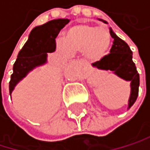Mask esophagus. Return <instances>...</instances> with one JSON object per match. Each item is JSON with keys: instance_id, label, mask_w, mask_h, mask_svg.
<instances>
[{"instance_id": "1", "label": "esophagus", "mask_w": 150, "mask_h": 150, "mask_svg": "<svg viewBox=\"0 0 150 150\" xmlns=\"http://www.w3.org/2000/svg\"><path fill=\"white\" fill-rule=\"evenodd\" d=\"M72 63L74 65H78V66H81L82 65V63L78 60H72Z\"/></svg>"}]
</instances>
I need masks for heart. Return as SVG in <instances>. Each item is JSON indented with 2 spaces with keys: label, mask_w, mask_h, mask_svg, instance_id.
<instances>
[{
  "label": "heart",
  "mask_w": 150,
  "mask_h": 150,
  "mask_svg": "<svg viewBox=\"0 0 150 150\" xmlns=\"http://www.w3.org/2000/svg\"><path fill=\"white\" fill-rule=\"evenodd\" d=\"M111 43V35L105 28L80 23L68 28L63 41L57 42V47L63 53L70 55L82 51L85 59L96 62L109 53Z\"/></svg>",
  "instance_id": "obj_1"
}]
</instances>
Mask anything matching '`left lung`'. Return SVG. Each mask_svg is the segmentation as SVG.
I'll use <instances>...</instances> for the list:
<instances>
[{
    "instance_id": "8db88e82",
    "label": "left lung",
    "mask_w": 150,
    "mask_h": 150,
    "mask_svg": "<svg viewBox=\"0 0 150 150\" xmlns=\"http://www.w3.org/2000/svg\"><path fill=\"white\" fill-rule=\"evenodd\" d=\"M106 22V21H104ZM110 34L113 38L110 54L103 59L93 63V67L101 70H111L127 81H131V93L129 100V108H130L137 100L139 86V74L137 71L135 63L132 61V51L128 44L120 38L112 30Z\"/></svg>"
}]
</instances>
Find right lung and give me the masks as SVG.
Instances as JSON below:
<instances>
[{
	"label": "right lung",
	"mask_w": 150,
	"mask_h": 150,
	"mask_svg": "<svg viewBox=\"0 0 150 150\" xmlns=\"http://www.w3.org/2000/svg\"><path fill=\"white\" fill-rule=\"evenodd\" d=\"M69 20L58 19L50 21L31 30L28 41L18 54L14 65L13 73L11 76L9 84L10 94L14 86L26 74L38 66L43 65L47 61V53L54 52L57 43L56 38Z\"/></svg>",
	"instance_id": "1"
}]
</instances>
